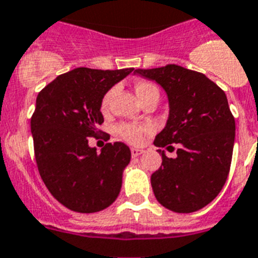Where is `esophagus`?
Segmentation results:
<instances>
[{
  "instance_id": "1",
  "label": "esophagus",
  "mask_w": 258,
  "mask_h": 258,
  "mask_svg": "<svg viewBox=\"0 0 258 258\" xmlns=\"http://www.w3.org/2000/svg\"><path fill=\"white\" fill-rule=\"evenodd\" d=\"M143 152H144L143 149H139V148H131V156H133V157H138V156L142 155Z\"/></svg>"
}]
</instances>
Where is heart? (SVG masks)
Listing matches in <instances>:
<instances>
[{
    "instance_id": "1",
    "label": "heart",
    "mask_w": 258,
    "mask_h": 258,
    "mask_svg": "<svg viewBox=\"0 0 258 258\" xmlns=\"http://www.w3.org/2000/svg\"><path fill=\"white\" fill-rule=\"evenodd\" d=\"M135 92L139 97L140 101H144L146 98L151 96H159V89L155 84L148 81H139L135 85ZM112 96V90L105 93V96L102 97V101H101V110L106 111L109 109L110 99ZM151 130V125L149 124H133V123H122V124L118 125V134L122 136L125 142L131 143V144H139L143 140V134Z\"/></svg>"
}]
</instances>
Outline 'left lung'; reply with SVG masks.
<instances>
[{
  "instance_id": "left-lung-1",
  "label": "left lung",
  "mask_w": 258,
  "mask_h": 258,
  "mask_svg": "<svg viewBox=\"0 0 258 258\" xmlns=\"http://www.w3.org/2000/svg\"><path fill=\"white\" fill-rule=\"evenodd\" d=\"M136 75L162 86L169 99V118L156 136V147L177 148V157L161 155V166L151 176L156 199L174 213H194L223 189L235 143V118L226 93L203 73L176 64L136 69Z\"/></svg>"
}]
</instances>
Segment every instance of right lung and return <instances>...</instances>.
<instances>
[{
	"instance_id": "add662e5",
	"label": "right lung",
	"mask_w": 258,
	"mask_h": 258,
	"mask_svg": "<svg viewBox=\"0 0 258 258\" xmlns=\"http://www.w3.org/2000/svg\"><path fill=\"white\" fill-rule=\"evenodd\" d=\"M133 71L76 68L36 97L31 133L39 174L53 198L76 213L101 211L119 196L131 151L115 142L97 153L88 143L101 133L102 97Z\"/></svg>"
}]
</instances>
